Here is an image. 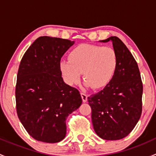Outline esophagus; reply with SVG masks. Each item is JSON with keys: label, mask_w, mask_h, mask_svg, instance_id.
Wrapping results in <instances>:
<instances>
[{"label": "esophagus", "mask_w": 156, "mask_h": 156, "mask_svg": "<svg viewBox=\"0 0 156 156\" xmlns=\"http://www.w3.org/2000/svg\"><path fill=\"white\" fill-rule=\"evenodd\" d=\"M81 98H82V101L84 102V103H86L87 100V96L85 94H84V93H81Z\"/></svg>", "instance_id": "34e87169"}]
</instances>
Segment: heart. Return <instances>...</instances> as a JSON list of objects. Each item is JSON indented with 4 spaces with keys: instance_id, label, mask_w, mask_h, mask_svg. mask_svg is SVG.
<instances>
[{
    "instance_id": "1",
    "label": "heart",
    "mask_w": 156,
    "mask_h": 156,
    "mask_svg": "<svg viewBox=\"0 0 156 156\" xmlns=\"http://www.w3.org/2000/svg\"><path fill=\"white\" fill-rule=\"evenodd\" d=\"M118 56L112 48L81 44L69 53V60H62L59 68L69 85L79 81L81 73L86 87L101 89L107 86L115 73Z\"/></svg>"
}]
</instances>
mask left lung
Listing matches in <instances>:
<instances>
[{
	"mask_svg": "<svg viewBox=\"0 0 156 156\" xmlns=\"http://www.w3.org/2000/svg\"><path fill=\"white\" fill-rule=\"evenodd\" d=\"M100 41L112 42L117 69L109 84L87 100L96 133L103 140H117L127 136L140 118L143 84L136 60L119 37Z\"/></svg>",
	"mask_w": 156,
	"mask_h": 156,
	"instance_id": "1",
	"label": "left lung"
}]
</instances>
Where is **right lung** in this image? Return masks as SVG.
<instances>
[{"label":"right lung","mask_w":156,"mask_h":156,"mask_svg":"<svg viewBox=\"0 0 156 156\" xmlns=\"http://www.w3.org/2000/svg\"><path fill=\"white\" fill-rule=\"evenodd\" d=\"M74 44L42 36L20 62L16 86L17 115L36 140L53 144L63 140L66 118L82 103L79 91L64 82L59 68L61 58Z\"/></svg>","instance_id":"1"}]
</instances>
